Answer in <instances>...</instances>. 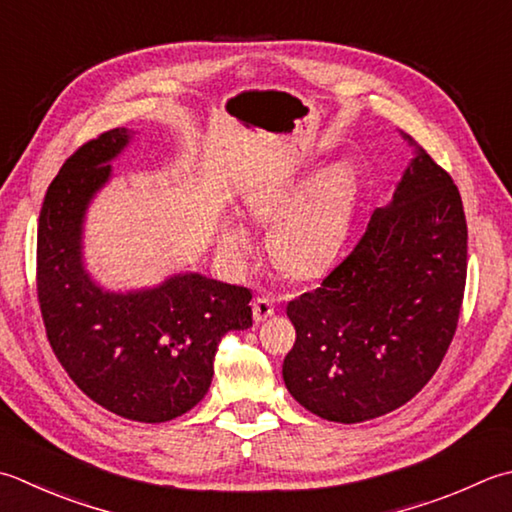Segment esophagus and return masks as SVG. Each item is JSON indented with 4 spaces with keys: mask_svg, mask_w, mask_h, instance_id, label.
<instances>
[{
    "mask_svg": "<svg viewBox=\"0 0 512 512\" xmlns=\"http://www.w3.org/2000/svg\"><path fill=\"white\" fill-rule=\"evenodd\" d=\"M275 315V304L270 297H255L253 299V317L255 322H266L268 317Z\"/></svg>",
    "mask_w": 512,
    "mask_h": 512,
    "instance_id": "1",
    "label": "esophagus"
}]
</instances>
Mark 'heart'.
Returning a JSON list of instances; mask_svg holds the SVG:
<instances>
[{
    "label": "heart",
    "instance_id": "1",
    "mask_svg": "<svg viewBox=\"0 0 512 512\" xmlns=\"http://www.w3.org/2000/svg\"><path fill=\"white\" fill-rule=\"evenodd\" d=\"M362 193L355 162L339 159L315 177L293 173L248 193L244 208L268 230V253L286 273L310 277L324 270L344 248ZM219 248L230 262L242 264L253 253V235L235 219L219 226Z\"/></svg>",
    "mask_w": 512,
    "mask_h": 512
}]
</instances>
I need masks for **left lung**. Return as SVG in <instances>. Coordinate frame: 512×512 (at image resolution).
Wrapping results in <instances>:
<instances>
[{"label":"left lung","mask_w":512,"mask_h":512,"mask_svg":"<svg viewBox=\"0 0 512 512\" xmlns=\"http://www.w3.org/2000/svg\"><path fill=\"white\" fill-rule=\"evenodd\" d=\"M415 155L393 199L322 286L288 304L295 346L288 393L339 424L410 402L453 342L466 286V217L459 190L413 137Z\"/></svg>","instance_id":"8db88e82"}]
</instances>
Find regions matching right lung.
Returning <instances> with one entry per match:
<instances>
[{"label":"right lung","instance_id":"right-lung-1","mask_svg":"<svg viewBox=\"0 0 512 512\" xmlns=\"http://www.w3.org/2000/svg\"><path fill=\"white\" fill-rule=\"evenodd\" d=\"M133 139L128 128L90 139L48 186L37 228V297L70 379L110 413L159 424L202 402L219 339L253 326V295L193 270L130 290H108L88 273L86 213Z\"/></svg>","mask_w":512,"mask_h":512}]
</instances>
